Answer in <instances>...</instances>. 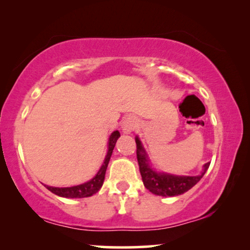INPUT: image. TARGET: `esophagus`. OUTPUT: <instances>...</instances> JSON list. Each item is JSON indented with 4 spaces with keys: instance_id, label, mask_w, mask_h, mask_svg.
Returning <instances> with one entry per match:
<instances>
[{
    "instance_id": "1",
    "label": "esophagus",
    "mask_w": 250,
    "mask_h": 250,
    "mask_svg": "<svg viewBox=\"0 0 250 250\" xmlns=\"http://www.w3.org/2000/svg\"><path fill=\"white\" fill-rule=\"evenodd\" d=\"M139 125V121L138 118L135 117V116H128V117L125 118L124 123H123V132L126 133V134H128V133H131L134 131V129L138 127Z\"/></svg>"
}]
</instances>
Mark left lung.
Returning <instances> with one entry per match:
<instances>
[{
  "label": "left lung",
  "instance_id": "obj_1",
  "mask_svg": "<svg viewBox=\"0 0 250 250\" xmlns=\"http://www.w3.org/2000/svg\"><path fill=\"white\" fill-rule=\"evenodd\" d=\"M136 158H138L140 173H141L142 181L145 187L150 192L163 197L179 196L187 192L191 188L199 182L204 174L209 167L210 163L205 164L204 172L198 176H175L165 173H156L149 166L145 149L142 148L141 142L136 138Z\"/></svg>",
  "mask_w": 250,
  "mask_h": 250
}]
</instances>
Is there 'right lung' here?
I'll return each mask as SVG.
<instances>
[{
	"mask_svg": "<svg viewBox=\"0 0 250 250\" xmlns=\"http://www.w3.org/2000/svg\"><path fill=\"white\" fill-rule=\"evenodd\" d=\"M121 136L118 131H115L109 138V146H108V152L107 156H105L104 162L102 164L101 168L99 169V172L97 175H95L93 179L88 182L84 183V184H80V186L76 187H70V188H53V187H49L45 186L47 190H50L51 192H53L54 194L60 197H64V198H85V197H90L92 194L97 193L100 188L102 187L104 181V175H105V170H107L109 160H110L112 150L115 148L116 141L117 139Z\"/></svg>",
	"mask_w": 250,
	"mask_h": 250,
	"instance_id": "add662e5",
	"label": "right lung"
}]
</instances>
